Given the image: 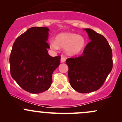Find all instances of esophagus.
Returning <instances> with one entry per match:
<instances>
[{
    "label": "esophagus",
    "instance_id": "34e87169",
    "mask_svg": "<svg viewBox=\"0 0 122 122\" xmlns=\"http://www.w3.org/2000/svg\"><path fill=\"white\" fill-rule=\"evenodd\" d=\"M66 58L64 57V56H61V62H64L65 61H66Z\"/></svg>",
    "mask_w": 122,
    "mask_h": 122
}]
</instances>
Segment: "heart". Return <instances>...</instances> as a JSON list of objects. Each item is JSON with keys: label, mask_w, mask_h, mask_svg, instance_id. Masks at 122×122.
Instances as JSON below:
<instances>
[{"label": "heart", "mask_w": 122, "mask_h": 122, "mask_svg": "<svg viewBox=\"0 0 122 122\" xmlns=\"http://www.w3.org/2000/svg\"><path fill=\"white\" fill-rule=\"evenodd\" d=\"M86 41L84 37L78 34L63 33L56 37V42L51 40L50 45L52 48L58 50L59 46L65 48L70 55H75L80 52L84 48Z\"/></svg>", "instance_id": "obj_1"}]
</instances>
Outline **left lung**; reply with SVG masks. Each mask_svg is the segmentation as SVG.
I'll return each mask as SVG.
<instances>
[{
	"label": "left lung",
	"instance_id": "1",
	"mask_svg": "<svg viewBox=\"0 0 122 122\" xmlns=\"http://www.w3.org/2000/svg\"><path fill=\"white\" fill-rule=\"evenodd\" d=\"M91 41L78 56L66 60L73 89L81 93L99 90L112 70V50L107 39L90 29H84Z\"/></svg>",
	"mask_w": 122,
	"mask_h": 122
}]
</instances>
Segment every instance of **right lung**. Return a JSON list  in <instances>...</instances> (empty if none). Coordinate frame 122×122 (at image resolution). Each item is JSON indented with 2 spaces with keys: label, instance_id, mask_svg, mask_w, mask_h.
I'll use <instances>...</instances> for the list:
<instances>
[{
  "label": "right lung",
  "instance_id": "1",
  "mask_svg": "<svg viewBox=\"0 0 122 122\" xmlns=\"http://www.w3.org/2000/svg\"><path fill=\"white\" fill-rule=\"evenodd\" d=\"M49 29L32 27L16 39L9 58L12 78L24 90L36 94L52 84V74L59 66L61 56L48 54Z\"/></svg>",
  "mask_w": 122,
  "mask_h": 122
}]
</instances>
